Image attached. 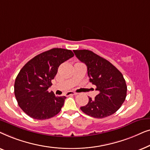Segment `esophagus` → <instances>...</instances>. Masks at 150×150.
Returning <instances> with one entry per match:
<instances>
[{
    "mask_svg": "<svg viewBox=\"0 0 150 150\" xmlns=\"http://www.w3.org/2000/svg\"><path fill=\"white\" fill-rule=\"evenodd\" d=\"M76 94H77V93H76V92L68 91V92H67L66 93H65V96H71V95H76Z\"/></svg>",
    "mask_w": 150,
    "mask_h": 150,
    "instance_id": "obj_1",
    "label": "esophagus"
}]
</instances>
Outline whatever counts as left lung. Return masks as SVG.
<instances>
[{"mask_svg":"<svg viewBox=\"0 0 150 150\" xmlns=\"http://www.w3.org/2000/svg\"><path fill=\"white\" fill-rule=\"evenodd\" d=\"M78 59L87 67L89 82L96 86L99 93L87 105L83 112L95 118H104L115 113L124 103L127 86L122 74L106 59L91 50H73Z\"/></svg>","mask_w":150,"mask_h":150,"instance_id":"obj_1","label":"left lung"}]
</instances>
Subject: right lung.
<instances>
[{
    "instance_id": "add662e5",
    "label": "right lung",
    "mask_w": 150,
    "mask_h": 150,
    "mask_svg": "<svg viewBox=\"0 0 150 150\" xmlns=\"http://www.w3.org/2000/svg\"><path fill=\"white\" fill-rule=\"evenodd\" d=\"M70 50L52 48L37 55L20 69L14 84L18 105L30 117L43 120L61 111L66 97H56L48 88L61 63L74 57Z\"/></svg>"
}]
</instances>
